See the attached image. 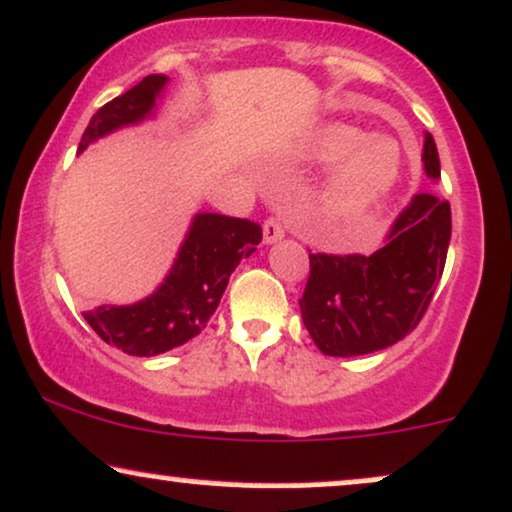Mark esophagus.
<instances>
[{
    "label": "esophagus",
    "instance_id": "esophagus-1",
    "mask_svg": "<svg viewBox=\"0 0 512 512\" xmlns=\"http://www.w3.org/2000/svg\"><path fill=\"white\" fill-rule=\"evenodd\" d=\"M283 238V226L279 219H267L264 221V243H276V240Z\"/></svg>",
    "mask_w": 512,
    "mask_h": 512
}]
</instances>
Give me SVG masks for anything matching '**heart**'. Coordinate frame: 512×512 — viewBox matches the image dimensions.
I'll return each instance as SVG.
<instances>
[{"label": "heart", "mask_w": 512, "mask_h": 512, "mask_svg": "<svg viewBox=\"0 0 512 512\" xmlns=\"http://www.w3.org/2000/svg\"><path fill=\"white\" fill-rule=\"evenodd\" d=\"M307 155L317 162L338 164L317 197L319 217L346 226L365 219L384 200L398 178V152L389 140H367V135L346 123L319 128Z\"/></svg>", "instance_id": "b5f03b06"}]
</instances>
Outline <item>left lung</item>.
<instances>
[{
	"label": "left lung",
	"instance_id": "left-lung-1",
	"mask_svg": "<svg viewBox=\"0 0 512 512\" xmlns=\"http://www.w3.org/2000/svg\"><path fill=\"white\" fill-rule=\"evenodd\" d=\"M424 171L441 176L439 150L424 138ZM451 205L417 193L372 255L310 252L300 298L305 329L324 355L353 357L389 348L422 322L446 267Z\"/></svg>",
	"mask_w": 512,
	"mask_h": 512
}]
</instances>
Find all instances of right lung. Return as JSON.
<instances>
[{
    "mask_svg": "<svg viewBox=\"0 0 512 512\" xmlns=\"http://www.w3.org/2000/svg\"><path fill=\"white\" fill-rule=\"evenodd\" d=\"M166 76L152 73L114 97L92 116L78 152L92 140L145 119L155 107ZM262 240V226L224 214H197L186 243L162 286L135 305H102L83 312L95 334L123 353L150 357L183 346L205 329L217 312L229 276Z\"/></svg>",
    "mask_w": 512,
    "mask_h": 512,
    "instance_id": "1",
    "label": "right lung"
}]
</instances>
